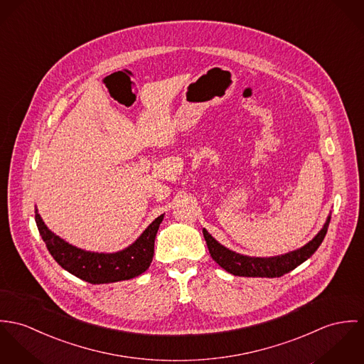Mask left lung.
I'll list each match as a JSON object with an SVG mask.
<instances>
[{
    "label": "left lung",
    "mask_w": 364,
    "mask_h": 364,
    "mask_svg": "<svg viewBox=\"0 0 364 364\" xmlns=\"http://www.w3.org/2000/svg\"><path fill=\"white\" fill-rule=\"evenodd\" d=\"M329 220H331V216L326 218V222H325L323 229L318 232V235L311 242L303 245L301 248L290 251L287 254H282V255L264 257V258L237 254V252L223 247L220 242H216L206 232V229H203L202 233H203L210 257L225 271H228L236 277L279 278L284 274L293 271L300 264H303L306 259H309L317 251V248L321 245L323 237L326 235Z\"/></svg>",
    "instance_id": "left-lung-1"
}]
</instances>
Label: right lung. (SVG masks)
I'll use <instances>...</instances> for the list:
<instances>
[{"mask_svg":"<svg viewBox=\"0 0 364 364\" xmlns=\"http://www.w3.org/2000/svg\"><path fill=\"white\" fill-rule=\"evenodd\" d=\"M41 239L46 242L48 252L65 271L85 282H120L132 279L144 274L154 258L155 237L162 223L163 215L158 216L144 233L122 251L117 252H93L78 248L54 235L44 225L41 215H35Z\"/></svg>","mask_w":364,"mask_h":364,"instance_id":"obj_1","label":"right lung"}]
</instances>
